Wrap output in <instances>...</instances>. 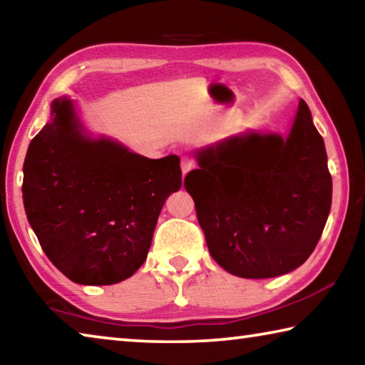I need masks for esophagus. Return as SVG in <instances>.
Here are the masks:
<instances>
[{"mask_svg":"<svg viewBox=\"0 0 365 365\" xmlns=\"http://www.w3.org/2000/svg\"><path fill=\"white\" fill-rule=\"evenodd\" d=\"M180 165H182V174L187 175L188 172L195 168V163H193V159H191V158H182Z\"/></svg>","mask_w":365,"mask_h":365,"instance_id":"1","label":"esophagus"}]
</instances>
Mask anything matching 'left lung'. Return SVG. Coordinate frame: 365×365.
Returning a JSON list of instances; mask_svg holds the SVG:
<instances>
[{"label":"left lung","instance_id":"8db88e82","mask_svg":"<svg viewBox=\"0 0 365 365\" xmlns=\"http://www.w3.org/2000/svg\"><path fill=\"white\" fill-rule=\"evenodd\" d=\"M185 177L207 250L228 274L270 279L316 248L331 207L324 138L299 100L287 135L246 130L193 151Z\"/></svg>","mask_w":365,"mask_h":365}]
</instances>
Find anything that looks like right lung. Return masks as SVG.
<instances>
[{
    "mask_svg": "<svg viewBox=\"0 0 365 365\" xmlns=\"http://www.w3.org/2000/svg\"><path fill=\"white\" fill-rule=\"evenodd\" d=\"M177 154L150 159L93 137L71 98H56L24 160L22 200L43 251L80 285L132 277L150 251L168 197L180 190Z\"/></svg>",
    "mask_w": 365,
    "mask_h": 365,
    "instance_id": "1",
    "label": "right lung"
}]
</instances>
